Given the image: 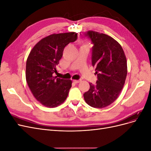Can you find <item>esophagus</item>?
<instances>
[{
  "label": "esophagus",
  "mask_w": 151,
  "mask_h": 151,
  "mask_svg": "<svg viewBox=\"0 0 151 151\" xmlns=\"http://www.w3.org/2000/svg\"><path fill=\"white\" fill-rule=\"evenodd\" d=\"M73 82H74V83H76V84H77V83H80L81 80H73Z\"/></svg>",
  "instance_id": "obj_1"
}]
</instances>
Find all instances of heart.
Instances as JSON below:
<instances>
[{
  "label": "heart",
  "mask_w": 151,
  "mask_h": 151,
  "mask_svg": "<svg viewBox=\"0 0 151 151\" xmlns=\"http://www.w3.org/2000/svg\"><path fill=\"white\" fill-rule=\"evenodd\" d=\"M83 45H87V44H84ZM83 45H82V46H83Z\"/></svg>",
  "instance_id": "heart-1"
}]
</instances>
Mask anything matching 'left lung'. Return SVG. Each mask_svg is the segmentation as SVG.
<instances>
[{"label": "left lung", "mask_w": 151, "mask_h": 151, "mask_svg": "<svg viewBox=\"0 0 151 151\" xmlns=\"http://www.w3.org/2000/svg\"><path fill=\"white\" fill-rule=\"evenodd\" d=\"M84 35L93 44L91 60L98 80L94 85L89 83L84 98L91 107L103 108L113 103L121 93L127 74V59L120 43L111 36L93 31Z\"/></svg>", "instance_id": "8db88e82"}]
</instances>
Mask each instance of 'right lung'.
I'll return each instance as SVG.
<instances>
[{
  "label": "right lung",
  "instance_id": "add662e5",
  "mask_svg": "<svg viewBox=\"0 0 151 151\" xmlns=\"http://www.w3.org/2000/svg\"><path fill=\"white\" fill-rule=\"evenodd\" d=\"M77 38L75 32L52 34L41 40L31 50L27 58L26 79L35 98L48 108H55L65 101L72 81L57 78V66L63 49Z\"/></svg>",
  "mask_w": 151,
  "mask_h": 151
}]
</instances>
